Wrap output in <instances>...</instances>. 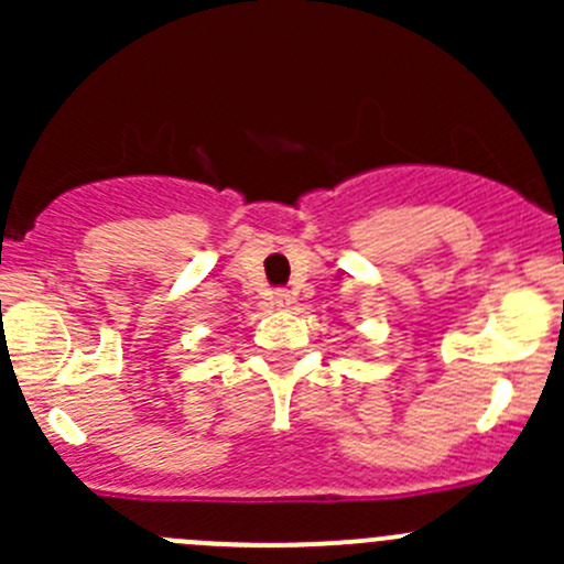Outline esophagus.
<instances>
[{"label": "esophagus", "mask_w": 564, "mask_h": 564, "mask_svg": "<svg viewBox=\"0 0 564 564\" xmlns=\"http://www.w3.org/2000/svg\"><path fill=\"white\" fill-rule=\"evenodd\" d=\"M289 303H292V300H289V292L278 294V305H289Z\"/></svg>", "instance_id": "1"}]
</instances>
